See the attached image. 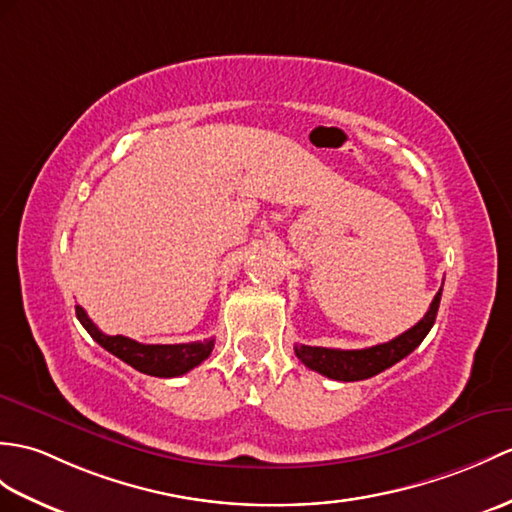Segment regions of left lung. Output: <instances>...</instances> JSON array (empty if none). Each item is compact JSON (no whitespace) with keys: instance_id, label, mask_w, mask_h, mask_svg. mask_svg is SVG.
Listing matches in <instances>:
<instances>
[{"instance_id":"1","label":"left lung","mask_w":512,"mask_h":512,"mask_svg":"<svg viewBox=\"0 0 512 512\" xmlns=\"http://www.w3.org/2000/svg\"><path fill=\"white\" fill-rule=\"evenodd\" d=\"M443 288L436 292L430 310L419 320L417 325L403 331L401 336L392 338L388 342L375 344L368 349H327V347H307V344H296L294 353L307 368L325 375L329 379H338V382H360V379H368L373 375H379L392 364L406 358L414 349L419 347L423 338L430 334V329L438 314V305H441Z\"/></svg>"}]
</instances>
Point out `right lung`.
Instances as JSON below:
<instances>
[{
  "mask_svg": "<svg viewBox=\"0 0 512 512\" xmlns=\"http://www.w3.org/2000/svg\"><path fill=\"white\" fill-rule=\"evenodd\" d=\"M76 316L100 347L113 353L115 358H120L122 362L133 366L135 371L152 377L185 375L200 362H205L213 351V338L187 344H141L126 336L102 334L80 305H76Z\"/></svg>",
  "mask_w": 512,
  "mask_h": 512,
  "instance_id": "right-lung-1",
  "label": "right lung"
}]
</instances>
